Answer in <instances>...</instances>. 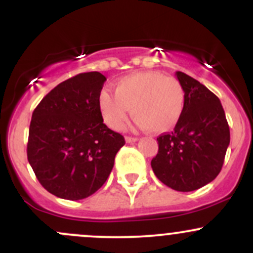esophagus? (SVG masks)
<instances>
[{
    "label": "esophagus",
    "mask_w": 253,
    "mask_h": 253,
    "mask_svg": "<svg viewBox=\"0 0 253 253\" xmlns=\"http://www.w3.org/2000/svg\"><path fill=\"white\" fill-rule=\"evenodd\" d=\"M126 142L127 143H134V142H137L138 141V138H137V137H129V136H126Z\"/></svg>",
    "instance_id": "obj_1"
}]
</instances>
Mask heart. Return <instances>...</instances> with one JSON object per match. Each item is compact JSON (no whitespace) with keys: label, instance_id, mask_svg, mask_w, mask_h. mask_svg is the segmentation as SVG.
<instances>
[{"label":"heart","instance_id":"1","mask_svg":"<svg viewBox=\"0 0 253 253\" xmlns=\"http://www.w3.org/2000/svg\"><path fill=\"white\" fill-rule=\"evenodd\" d=\"M104 121L120 131L126 125L128 110L141 128L154 133L172 129L180 121L186 105L182 84L159 72H138L115 83V95L103 90L98 99Z\"/></svg>","mask_w":253,"mask_h":253}]
</instances>
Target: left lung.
Wrapping results in <instances>:
<instances>
[{
	"instance_id": "obj_1",
	"label": "left lung",
	"mask_w": 253,
	"mask_h": 253,
	"mask_svg": "<svg viewBox=\"0 0 253 253\" xmlns=\"http://www.w3.org/2000/svg\"><path fill=\"white\" fill-rule=\"evenodd\" d=\"M186 93L185 111L171 133L157 138L155 176L180 192L198 190L220 172L230 129L220 100L207 86L183 72H176Z\"/></svg>"
}]
</instances>
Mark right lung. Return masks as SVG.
<instances>
[{
	"label": "right lung",
	"mask_w": 253,
	"mask_h": 253,
	"mask_svg": "<svg viewBox=\"0 0 253 253\" xmlns=\"http://www.w3.org/2000/svg\"><path fill=\"white\" fill-rule=\"evenodd\" d=\"M105 76L79 73L58 84L33 112L27 155L42 187L78 201L105 183L125 138L104 124L98 99Z\"/></svg>",
	"instance_id": "1"
}]
</instances>
